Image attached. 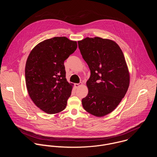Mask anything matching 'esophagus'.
Segmentation results:
<instances>
[{"instance_id": "obj_1", "label": "esophagus", "mask_w": 157, "mask_h": 157, "mask_svg": "<svg viewBox=\"0 0 157 157\" xmlns=\"http://www.w3.org/2000/svg\"><path fill=\"white\" fill-rule=\"evenodd\" d=\"M82 82H79V83H75V86L76 87H79V86H82Z\"/></svg>"}]
</instances>
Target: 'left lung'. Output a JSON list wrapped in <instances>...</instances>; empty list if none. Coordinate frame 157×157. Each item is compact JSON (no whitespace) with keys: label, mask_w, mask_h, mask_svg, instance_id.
I'll return each mask as SVG.
<instances>
[{"label":"left lung","mask_w":157,"mask_h":157,"mask_svg":"<svg viewBox=\"0 0 157 157\" xmlns=\"http://www.w3.org/2000/svg\"><path fill=\"white\" fill-rule=\"evenodd\" d=\"M78 43L91 71L82 106L95 116H105L117 107L128 88L129 74L124 54L115 41L108 39L87 37Z\"/></svg>","instance_id":"left-lung-1"}]
</instances>
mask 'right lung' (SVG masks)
Returning <instances> with one entry per match:
<instances>
[{
  "label": "right lung",
  "instance_id": "obj_1",
  "mask_svg": "<svg viewBox=\"0 0 157 157\" xmlns=\"http://www.w3.org/2000/svg\"><path fill=\"white\" fill-rule=\"evenodd\" d=\"M77 42L64 36L40 43L30 52L25 65L29 94L43 111L53 114L64 110L72 86L67 82L64 61L73 54Z\"/></svg>",
  "mask_w": 157,
  "mask_h": 157
}]
</instances>
